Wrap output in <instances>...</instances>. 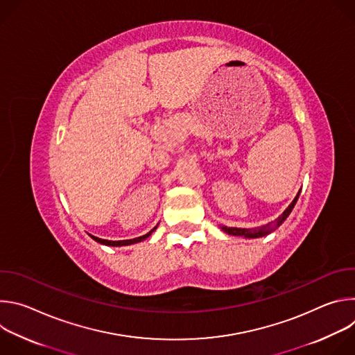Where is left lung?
Wrapping results in <instances>:
<instances>
[{"instance_id":"8db88e82","label":"left lung","mask_w":355,"mask_h":355,"mask_svg":"<svg viewBox=\"0 0 355 355\" xmlns=\"http://www.w3.org/2000/svg\"><path fill=\"white\" fill-rule=\"evenodd\" d=\"M297 198H299V193L295 196V199L291 202V205L284 211V214L274 223H268V225L257 227V229H241V227H226V226H222V230L226 232L227 234H232V236H243V237H250V239L263 237V236L271 233L272 230H275L289 216V214L292 212V209H293V207L296 204Z\"/></svg>"}]
</instances>
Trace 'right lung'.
<instances>
[{"mask_svg":"<svg viewBox=\"0 0 355 355\" xmlns=\"http://www.w3.org/2000/svg\"><path fill=\"white\" fill-rule=\"evenodd\" d=\"M156 227H157V226H156ZM156 227H153V229H151L148 233H146V234H143V236H140V237H135V239H129V240H116V241H114V240H105V239H99V237H95V236H91V237H92L95 241L101 243V244L121 247V245H129V244H135V243H139V241H141V240L147 239V237H148L151 233H153V232L156 230Z\"/></svg>","mask_w":355,"mask_h":355,"instance_id":"add662e5","label":"right lung"}]
</instances>
